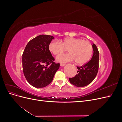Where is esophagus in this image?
<instances>
[{
	"label": "esophagus",
	"mask_w": 122,
	"mask_h": 122,
	"mask_svg": "<svg viewBox=\"0 0 122 122\" xmlns=\"http://www.w3.org/2000/svg\"><path fill=\"white\" fill-rule=\"evenodd\" d=\"M65 65V64H62V63H61L60 64V66H61V67H63V66H64Z\"/></svg>",
	"instance_id": "1"
}]
</instances>
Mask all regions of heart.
<instances>
[{
  "label": "heart",
  "instance_id": "heart-1",
  "mask_svg": "<svg viewBox=\"0 0 122 122\" xmlns=\"http://www.w3.org/2000/svg\"><path fill=\"white\" fill-rule=\"evenodd\" d=\"M49 49L54 55L62 53L68 49L69 53L58 55L56 61L65 63L75 60L78 64H83L89 61L93 51V46L89 41L73 37L66 38L60 42L52 41L49 44Z\"/></svg>",
  "mask_w": 122,
  "mask_h": 122
}]
</instances>
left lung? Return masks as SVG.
<instances>
[{
	"mask_svg": "<svg viewBox=\"0 0 122 122\" xmlns=\"http://www.w3.org/2000/svg\"><path fill=\"white\" fill-rule=\"evenodd\" d=\"M92 46L94 53L91 60L84 65L77 67L78 74L75 77L69 78L70 82L76 86L83 87L87 86L97 76L99 69V52L95 44Z\"/></svg>",
	"mask_w": 122,
	"mask_h": 122,
	"instance_id": "8db88e82",
	"label": "left lung"
}]
</instances>
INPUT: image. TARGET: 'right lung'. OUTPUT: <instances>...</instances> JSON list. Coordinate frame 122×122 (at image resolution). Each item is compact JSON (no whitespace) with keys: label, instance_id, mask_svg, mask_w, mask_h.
I'll return each instance as SVG.
<instances>
[{"label":"right lung","instance_id":"right-lung-1","mask_svg":"<svg viewBox=\"0 0 122 122\" xmlns=\"http://www.w3.org/2000/svg\"><path fill=\"white\" fill-rule=\"evenodd\" d=\"M53 36L42 35L30 40L22 54V67L26 79L32 86L44 87L53 79L60 68L49 49Z\"/></svg>","mask_w":122,"mask_h":122}]
</instances>
